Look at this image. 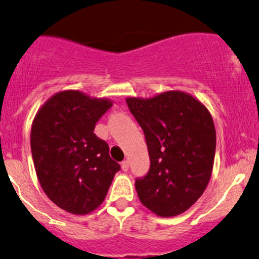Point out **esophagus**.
I'll list each match as a JSON object with an SVG mask.
<instances>
[{"instance_id":"34e87169","label":"esophagus","mask_w":259,"mask_h":259,"mask_svg":"<svg viewBox=\"0 0 259 259\" xmlns=\"http://www.w3.org/2000/svg\"><path fill=\"white\" fill-rule=\"evenodd\" d=\"M121 168H122V170L123 171H127L130 169V163H128V160H124V162H122L121 163Z\"/></svg>"}]
</instances>
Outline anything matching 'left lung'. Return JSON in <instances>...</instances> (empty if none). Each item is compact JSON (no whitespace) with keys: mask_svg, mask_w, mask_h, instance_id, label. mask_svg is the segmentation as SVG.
<instances>
[{"mask_svg":"<svg viewBox=\"0 0 259 259\" xmlns=\"http://www.w3.org/2000/svg\"><path fill=\"white\" fill-rule=\"evenodd\" d=\"M126 102L143 130L151 158L148 174L136 180L141 202L160 218L185 212L212 174L216 131L210 111L179 90L127 97Z\"/></svg>","mask_w":259,"mask_h":259,"instance_id":"8db88e82","label":"left lung"}]
</instances>
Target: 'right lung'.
<instances>
[{
	"label": "right lung",
	"mask_w": 259,
	"mask_h": 259,
	"mask_svg": "<svg viewBox=\"0 0 259 259\" xmlns=\"http://www.w3.org/2000/svg\"><path fill=\"white\" fill-rule=\"evenodd\" d=\"M112 104L105 97L64 90L49 97L33 119L30 149L37 178L47 196L66 212L96 210L119 170L106 142L94 133Z\"/></svg>",
	"instance_id": "1"
}]
</instances>
